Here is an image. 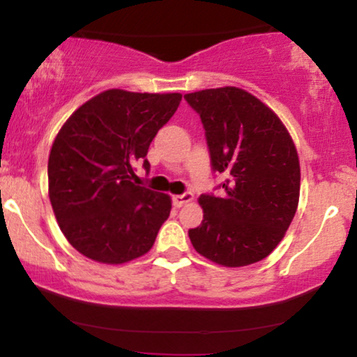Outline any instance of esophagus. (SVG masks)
Returning a JSON list of instances; mask_svg holds the SVG:
<instances>
[{"mask_svg":"<svg viewBox=\"0 0 357 357\" xmlns=\"http://www.w3.org/2000/svg\"><path fill=\"white\" fill-rule=\"evenodd\" d=\"M192 199H195V196H192V192H184V195H176L173 196V204L176 208H181L184 204L191 203Z\"/></svg>","mask_w":357,"mask_h":357,"instance_id":"1","label":"esophagus"}]
</instances>
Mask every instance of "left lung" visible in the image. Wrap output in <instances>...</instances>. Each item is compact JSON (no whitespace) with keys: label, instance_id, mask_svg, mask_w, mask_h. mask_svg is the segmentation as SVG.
<instances>
[{"label":"left lung","instance_id":"obj_1","mask_svg":"<svg viewBox=\"0 0 357 357\" xmlns=\"http://www.w3.org/2000/svg\"><path fill=\"white\" fill-rule=\"evenodd\" d=\"M184 99L202 117L223 195H202L203 221L188 231L199 255L223 267L264 260L284 238L301 195L298 154L284 122L238 87L206 89Z\"/></svg>","mask_w":357,"mask_h":357}]
</instances>
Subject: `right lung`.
Wrapping results in <instances>:
<instances>
[{
	"instance_id": "add662e5",
	"label": "right lung",
	"mask_w": 357,
	"mask_h": 357,
	"mask_svg": "<svg viewBox=\"0 0 357 357\" xmlns=\"http://www.w3.org/2000/svg\"><path fill=\"white\" fill-rule=\"evenodd\" d=\"M181 93L110 89L80 105L56 134L48 158V196L68 243L99 264L121 265L153 248L171 196L136 184L158 130Z\"/></svg>"
}]
</instances>
